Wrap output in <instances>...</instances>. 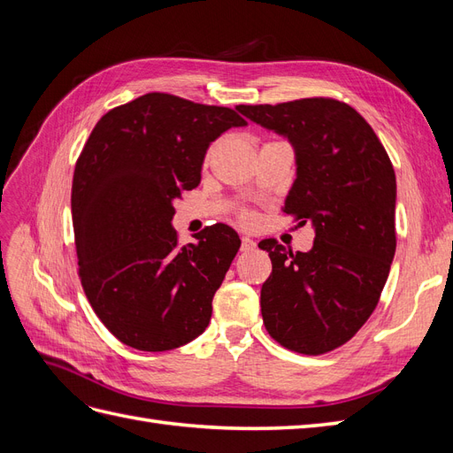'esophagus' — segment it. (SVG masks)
<instances>
[{
  "instance_id": "esophagus-1",
  "label": "esophagus",
  "mask_w": 453,
  "mask_h": 453,
  "mask_svg": "<svg viewBox=\"0 0 453 453\" xmlns=\"http://www.w3.org/2000/svg\"><path fill=\"white\" fill-rule=\"evenodd\" d=\"M255 248H257V242H255V240H251V238H248V236L242 238V251H243V253L253 251Z\"/></svg>"
}]
</instances>
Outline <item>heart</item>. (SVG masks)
Masks as SVG:
<instances>
[{
    "instance_id": "b5f03b06",
    "label": "heart",
    "mask_w": 453,
    "mask_h": 453,
    "mask_svg": "<svg viewBox=\"0 0 453 453\" xmlns=\"http://www.w3.org/2000/svg\"><path fill=\"white\" fill-rule=\"evenodd\" d=\"M219 145H221V142H215V143H211L210 145V149H208V153H205V162H211L213 160V157L217 155V149H219ZM242 223H245V225H251L253 221H255V217H253V213H250V211H243L242 215Z\"/></svg>"
}]
</instances>
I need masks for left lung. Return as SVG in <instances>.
Segmentation results:
<instances>
[{
    "label": "left lung",
    "mask_w": 453,
    "mask_h": 453,
    "mask_svg": "<svg viewBox=\"0 0 453 453\" xmlns=\"http://www.w3.org/2000/svg\"><path fill=\"white\" fill-rule=\"evenodd\" d=\"M238 111L295 147L296 180L283 211L311 221L313 248L263 240L272 273L260 289L268 334L321 355L346 344L374 311L395 257L393 164L368 122L344 102L303 98Z\"/></svg>",
    "instance_id": "left-lung-1"
}]
</instances>
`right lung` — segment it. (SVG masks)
<instances>
[{
  "label": "right lung",
  "instance_id": "obj_1",
  "mask_svg": "<svg viewBox=\"0 0 453 453\" xmlns=\"http://www.w3.org/2000/svg\"><path fill=\"white\" fill-rule=\"evenodd\" d=\"M245 125L230 107L149 92L94 127L72 187L79 278L122 344L168 351L208 326L213 295L242 242L217 223L181 248L173 200L198 187L210 143Z\"/></svg>",
  "mask_w": 453,
  "mask_h": 453
}]
</instances>
